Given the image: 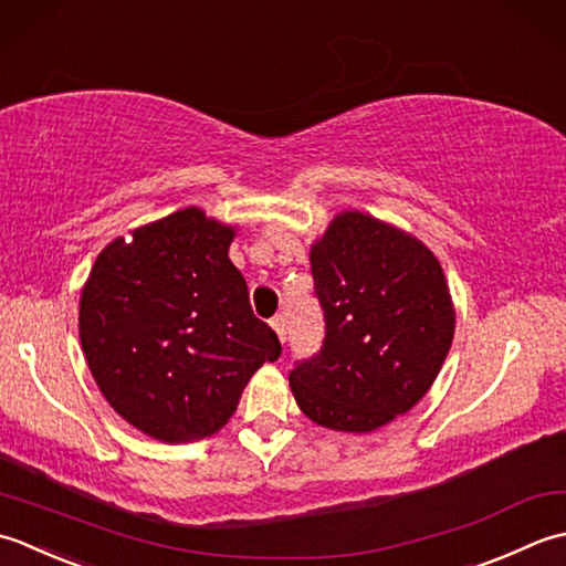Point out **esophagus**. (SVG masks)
Returning a JSON list of instances; mask_svg holds the SVG:
<instances>
[{
    "instance_id": "esophagus-1",
    "label": "esophagus",
    "mask_w": 566,
    "mask_h": 566,
    "mask_svg": "<svg viewBox=\"0 0 566 566\" xmlns=\"http://www.w3.org/2000/svg\"><path fill=\"white\" fill-rule=\"evenodd\" d=\"M271 327L275 329V334H279L281 342H285V332H287V325H285V315H275L271 319Z\"/></svg>"
}]
</instances>
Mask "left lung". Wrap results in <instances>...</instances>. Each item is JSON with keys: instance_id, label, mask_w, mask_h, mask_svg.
Here are the masks:
<instances>
[{"instance_id": "obj_1", "label": "left lung", "mask_w": 566, "mask_h": 566, "mask_svg": "<svg viewBox=\"0 0 566 566\" xmlns=\"http://www.w3.org/2000/svg\"><path fill=\"white\" fill-rule=\"evenodd\" d=\"M310 269L325 339L295 361L293 396L322 428L371 432L428 394L452 347L442 266L400 229L344 212L310 251Z\"/></svg>"}]
</instances>
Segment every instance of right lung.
<instances>
[{"mask_svg": "<svg viewBox=\"0 0 566 566\" xmlns=\"http://www.w3.org/2000/svg\"><path fill=\"white\" fill-rule=\"evenodd\" d=\"M234 229L178 210L99 253L80 297V342L102 396L164 442L214 434L281 342L253 315L227 251Z\"/></svg>", "mask_w": 566, "mask_h": 566, "instance_id": "right-lung-1", "label": "right lung"}]
</instances>
